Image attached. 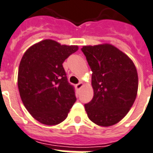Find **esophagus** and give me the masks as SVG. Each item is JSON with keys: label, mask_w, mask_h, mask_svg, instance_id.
<instances>
[{"label": "esophagus", "mask_w": 153, "mask_h": 153, "mask_svg": "<svg viewBox=\"0 0 153 153\" xmlns=\"http://www.w3.org/2000/svg\"><path fill=\"white\" fill-rule=\"evenodd\" d=\"M82 86H83V83H82V82H79L78 84H76V88L77 89V90H80V89L82 88Z\"/></svg>", "instance_id": "obj_1"}]
</instances>
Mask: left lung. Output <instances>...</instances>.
I'll return each mask as SVG.
<instances>
[{"instance_id": "1", "label": "left lung", "mask_w": 153, "mask_h": 153, "mask_svg": "<svg viewBox=\"0 0 153 153\" xmlns=\"http://www.w3.org/2000/svg\"><path fill=\"white\" fill-rule=\"evenodd\" d=\"M82 53L92 71V100L85 105L88 118L104 127L126 115L136 99L137 69L126 54L111 44L83 46Z\"/></svg>"}]
</instances>
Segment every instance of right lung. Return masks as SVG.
I'll use <instances>...</instances> for the list:
<instances>
[{
    "label": "right lung",
    "instance_id": "right-lung-1",
    "mask_svg": "<svg viewBox=\"0 0 153 153\" xmlns=\"http://www.w3.org/2000/svg\"><path fill=\"white\" fill-rule=\"evenodd\" d=\"M78 50L52 39L41 41L23 55L18 71V88L24 105L46 125L58 124L68 117L76 98L68 81L63 62Z\"/></svg>",
    "mask_w": 153,
    "mask_h": 153
}]
</instances>
